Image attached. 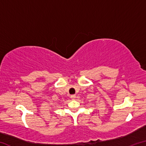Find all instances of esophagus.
<instances>
[{
	"instance_id": "1",
	"label": "esophagus",
	"mask_w": 146,
	"mask_h": 146,
	"mask_svg": "<svg viewBox=\"0 0 146 146\" xmlns=\"http://www.w3.org/2000/svg\"><path fill=\"white\" fill-rule=\"evenodd\" d=\"M71 98L72 100H75V98H76V95H71Z\"/></svg>"
}]
</instances>
